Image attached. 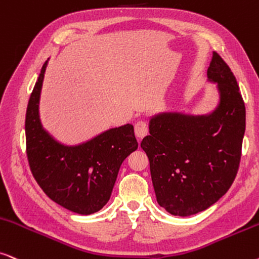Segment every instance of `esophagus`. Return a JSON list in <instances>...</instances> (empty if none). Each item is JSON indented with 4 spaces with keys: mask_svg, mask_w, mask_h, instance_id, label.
Wrapping results in <instances>:
<instances>
[{
    "mask_svg": "<svg viewBox=\"0 0 259 259\" xmlns=\"http://www.w3.org/2000/svg\"><path fill=\"white\" fill-rule=\"evenodd\" d=\"M134 132H136V136L142 139L149 133V127H147V123L145 121H138L134 126Z\"/></svg>",
    "mask_w": 259,
    "mask_h": 259,
    "instance_id": "obj_1",
    "label": "esophagus"
}]
</instances>
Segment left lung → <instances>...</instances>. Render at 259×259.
I'll use <instances>...</instances> for the list:
<instances>
[{
	"label": "left lung",
	"instance_id": "1",
	"mask_svg": "<svg viewBox=\"0 0 259 259\" xmlns=\"http://www.w3.org/2000/svg\"><path fill=\"white\" fill-rule=\"evenodd\" d=\"M208 82L219 102L208 114L163 112L151 116L142 149L150 160L157 202L172 215L200 213L223 197L239 167L245 105L237 79L213 52Z\"/></svg>",
	"mask_w": 259,
	"mask_h": 259
}]
</instances>
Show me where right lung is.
I'll return each instance as SVG.
<instances>
[{
	"instance_id": "1",
	"label": "right lung",
	"mask_w": 259,
	"mask_h": 259,
	"mask_svg": "<svg viewBox=\"0 0 259 259\" xmlns=\"http://www.w3.org/2000/svg\"><path fill=\"white\" fill-rule=\"evenodd\" d=\"M49 59L42 65L26 112L27 157L34 179L52 201L73 213L89 215L109 201L117 172L138 149L131 123L109 128L88 142L65 145L42 127L40 95Z\"/></svg>"
}]
</instances>
